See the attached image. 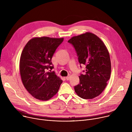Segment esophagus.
Returning <instances> with one entry per match:
<instances>
[{
  "instance_id": "1",
  "label": "esophagus",
  "mask_w": 132,
  "mask_h": 132,
  "mask_svg": "<svg viewBox=\"0 0 132 132\" xmlns=\"http://www.w3.org/2000/svg\"><path fill=\"white\" fill-rule=\"evenodd\" d=\"M66 80H69V79H70V75H68V76H67L66 77Z\"/></svg>"
}]
</instances>
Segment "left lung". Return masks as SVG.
I'll return each instance as SVG.
<instances>
[{
	"instance_id": "left-lung-1",
	"label": "left lung",
	"mask_w": 132,
	"mask_h": 132,
	"mask_svg": "<svg viewBox=\"0 0 132 132\" xmlns=\"http://www.w3.org/2000/svg\"><path fill=\"white\" fill-rule=\"evenodd\" d=\"M68 42L74 47L80 65H86L85 73L80 74L79 84L74 87L75 92L84 99L98 97L110 78L111 64L106 47L99 37L90 32L73 36Z\"/></svg>"
}]
</instances>
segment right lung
<instances>
[{
  "label": "right lung",
  "instance_id": "right-lung-1",
  "mask_svg": "<svg viewBox=\"0 0 132 132\" xmlns=\"http://www.w3.org/2000/svg\"><path fill=\"white\" fill-rule=\"evenodd\" d=\"M64 38L43 36L34 37L24 46L20 60V72L22 83L35 99L47 101L57 93L63 80L54 71L53 56ZM51 70H50L51 71Z\"/></svg>",
  "mask_w": 132,
  "mask_h": 132
}]
</instances>
